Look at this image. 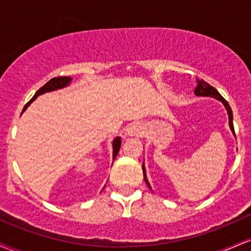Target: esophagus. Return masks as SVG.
Wrapping results in <instances>:
<instances>
[{
  "label": "esophagus",
  "mask_w": 251,
  "mask_h": 251,
  "mask_svg": "<svg viewBox=\"0 0 251 251\" xmlns=\"http://www.w3.org/2000/svg\"><path fill=\"white\" fill-rule=\"evenodd\" d=\"M143 133V128L139 124H131L126 129L125 135L127 137H139Z\"/></svg>",
  "instance_id": "esophagus-1"
}]
</instances>
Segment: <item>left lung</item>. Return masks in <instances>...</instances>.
Wrapping results in <instances>:
<instances>
[{"label": "left lung", "mask_w": 251, "mask_h": 251, "mask_svg": "<svg viewBox=\"0 0 251 251\" xmlns=\"http://www.w3.org/2000/svg\"><path fill=\"white\" fill-rule=\"evenodd\" d=\"M195 94H196V96H198V97L215 98V99H217L218 101H221L222 103H223L224 107H226V112H227V117H229V127H230V129H231V132L235 135L234 124H232V111H231V108H230L229 103L226 102V100L224 99V98L222 97L220 93H218L217 89L212 87V86H210L209 83L204 81V80H198L197 79V87H196V89H195ZM143 172H144V179H145L146 184H148L149 188L151 189V185H150V183H149V180H148V177H146V169H145V166H144V163H143Z\"/></svg>", "instance_id": "8db88e82"}]
</instances>
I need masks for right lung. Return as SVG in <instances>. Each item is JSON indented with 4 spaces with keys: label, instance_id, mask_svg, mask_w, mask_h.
Segmentation results:
<instances>
[{
    "label": "right lung",
    "instance_id": "1",
    "mask_svg": "<svg viewBox=\"0 0 251 251\" xmlns=\"http://www.w3.org/2000/svg\"><path fill=\"white\" fill-rule=\"evenodd\" d=\"M71 82H72V77H70V76H59V77H53V79H50V81L46 83V85H43L42 87L36 92L35 96L31 98V99L29 100V102H27V105L25 106L24 111L22 112H25V109L28 108V106H29L30 103L33 102L39 96H41V94H45V93H48V92L57 91V89L67 87ZM120 146H122V138L116 137L113 139V142H112V148H113V160L116 159V157L118 155V152H119Z\"/></svg>",
    "mask_w": 251,
    "mask_h": 251
}]
</instances>
